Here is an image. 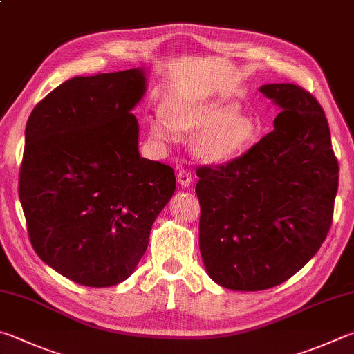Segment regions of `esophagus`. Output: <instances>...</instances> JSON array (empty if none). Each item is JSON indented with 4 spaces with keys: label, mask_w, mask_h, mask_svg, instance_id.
I'll list each match as a JSON object with an SVG mask.
<instances>
[{
    "label": "esophagus",
    "mask_w": 354,
    "mask_h": 354,
    "mask_svg": "<svg viewBox=\"0 0 354 354\" xmlns=\"http://www.w3.org/2000/svg\"><path fill=\"white\" fill-rule=\"evenodd\" d=\"M178 183H179V185H183V187H189L190 183H192L190 171L185 170V169L179 170V173H178Z\"/></svg>",
    "instance_id": "esophagus-1"
}]
</instances>
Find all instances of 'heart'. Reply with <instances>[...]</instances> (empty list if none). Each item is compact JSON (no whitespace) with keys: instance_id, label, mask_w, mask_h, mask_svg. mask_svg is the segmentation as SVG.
I'll use <instances>...</instances> for the list:
<instances>
[{"instance_id":"1","label":"heart","mask_w":354,"mask_h":354,"mask_svg":"<svg viewBox=\"0 0 354 354\" xmlns=\"http://www.w3.org/2000/svg\"><path fill=\"white\" fill-rule=\"evenodd\" d=\"M235 106L224 100L176 102L167 110L169 120L153 118L151 136L160 142H171L175 130L199 131L198 155L207 160H223L236 155L254 136V125L244 115L235 114Z\"/></svg>"}]
</instances>
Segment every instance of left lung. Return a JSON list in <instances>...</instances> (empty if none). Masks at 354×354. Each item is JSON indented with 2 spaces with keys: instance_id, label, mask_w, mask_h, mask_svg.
I'll return each instance as SVG.
<instances>
[{
  "instance_id": "left-lung-1",
  "label": "left lung",
  "mask_w": 354,
  "mask_h": 354,
  "mask_svg": "<svg viewBox=\"0 0 354 354\" xmlns=\"http://www.w3.org/2000/svg\"><path fill=\"white\" fill-rule=\"evenodd\" d=\"M260 91L281 108L274 130L239 158L196 170L205 271L235 291L277 286L313 259L331 227L339 184L317 99L292 83Z\"/></svg>"
}]
</instances>
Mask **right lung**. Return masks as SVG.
Returning <instances> with one entry per match:
<instances>
[{
  "label": "right lung",
  "instance_id": "right-lung-1",
  "mask_svg": "<svg viewBox=\"0 0 354 354\" xmlns=\"http://www.w3.org/2000/svg\"><path fill=\"white\" fill-rule=\"evenodd\" d=\"M144 93L142 69L74 77L38 102L26 124L18 195L30 244L83 286L130 277L175 194L171 167L139 156L131 110Z\"/></svg>",
  "mask_w": 354,
  "mask_h": 354
}]
</instances>
